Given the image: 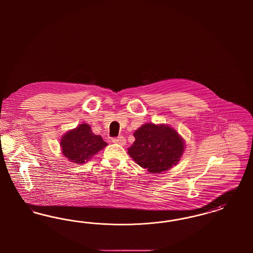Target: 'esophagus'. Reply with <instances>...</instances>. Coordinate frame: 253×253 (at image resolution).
Segmentation results:
<instances>
[{
	"instance_id": "34e87169",
	"label": "esophagus",
	"mask_w": 253,
	"mask_h": 253,
	"mask_svg": "<svg viewBox=\"0 0 253 253\" xmlns=\"http://www.w3.org/2000/svg\"><path fill=\"white\" fill-rule=\"evenodd\" d=\"M112 141L116 144L121 145V146H124L126 144V139L123 137V136H119L117 138H113Z\"/></svg>"
}]
</instances>
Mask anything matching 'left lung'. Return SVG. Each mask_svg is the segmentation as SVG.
I'll use <instances>...</instances> for the list:
<instances>
[{
    "mask_svg": "<svg viewBox=\"0 0 253 253\" xmlns=\"http://www.w3.org/2000/svg\"><path fill=\"white\" fill-rule=\"evenodd\" d=\"M134 142L128 154L151 173H161L178 164L185 151L180 134L167 124L145 123L133 132Z\"/></svg>",
    "mask_w": 253,
    "mask_h": 253,
    "instance_id": "1",
    "label": "left lung"
}]
</instances>
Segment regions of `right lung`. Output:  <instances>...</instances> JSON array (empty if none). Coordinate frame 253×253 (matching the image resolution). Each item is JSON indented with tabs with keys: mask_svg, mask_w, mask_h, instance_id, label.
<instances>
[{
	"mask_svg": "<svg viewBox=\"0 0 253 253\" xmlns=\"http://www.w3.org/2000/svg\"><path fill=\"white\" fill-rule=\"evenodd\" d=\"M61 153L70 162L84 164L107 146L100 135L95 134L91 126L82 123L65 132L60 140Z\"/></svg>",
	"mask_w": 253,
	"mask_h": 253,
	"instance_id": "right-lung-1",
	"label": "right lung"
}]
</instances>
